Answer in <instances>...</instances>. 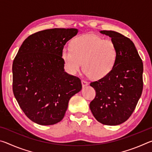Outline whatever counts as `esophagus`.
<instances>
[{
	"label": "esophagus",
	"mask_w": 152,
	"mask_h": 152,
	"mask_svg": "<svg viewBox=\"0 0 152 152\" xmlns=\"http://www.w3.org/2000/svg\"><path fill=\"white\" fill-rule=\"evenodd\" d=\"M82 86L85 87L88 85V82L86 80H82Z\"/></svg>",
	"instance_id": "1"
}]
</instances>
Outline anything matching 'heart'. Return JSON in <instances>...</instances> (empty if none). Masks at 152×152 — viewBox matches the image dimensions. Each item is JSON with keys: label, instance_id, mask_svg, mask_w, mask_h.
I'll return each instance as SVG.
<instances>
[{"label": "heart", "instance_id": "obj_1", "mask_svg": "<svg viewBox=\"0 0 152 152\" xmlns=\"http://www.w3.org/2000/svg\"><path fill=\"white\" fill-rule=\"evenodd\" d=\"M70 48L61 51L66 70L75 75L84 70L92 79L99 80L107 76L117 62L118 51L111 40L93 34L78 36L72 41Z\"/></svg>", "mask_w": 152, "mask_h": 152}]
</instances>
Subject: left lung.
I'll list each match as a JSON object with an SVG mask.
<instances>
[{"label": "left lung", "instance_id": "left-lung-1", "mask_svg": "<svg viewBox=\"0 0 152 152\" xmlns=\"http://www.w3.org/2000/svg\"><path fill=\"white\" fill-rule=\"evenodd\" d=\"M101 33L111 37L118 51L117 60L107 76L90 84L96 91L90 109L102 124L117 125L130 117L141 97L143 66L129 38L113 31Z\"/></svg>", "mask_w": 152, "mask_h": 152}]
</instances>
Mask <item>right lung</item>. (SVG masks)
Here are the masks:
<instances>
[{
    "mask_svg": "<svg viewBox=\"0 0 152 152\" xmlns=\"http://www.w3.org/2000/svg\"><path fill=\"white\" fill-rule=\"evenodd\" d=\"M78 29H45L29 35L12 63V91L20 109L34 123L56 124L70 98L82 89L78 77L64 71L61 51Z\"/></svg>",
    "mask_w": 152,
    "mask_h": 152,
    "instance_id": "1",
    "label": "right lung"
}]
</instances>
